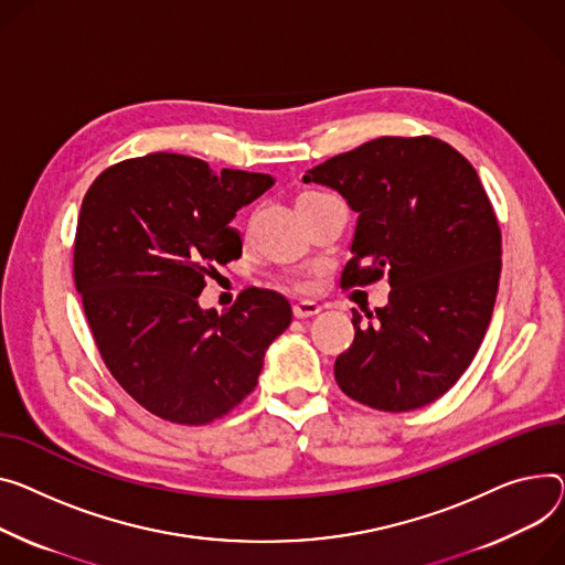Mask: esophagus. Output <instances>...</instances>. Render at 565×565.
I'll return each mask as SVG.
<instances>
[{
	"label": "esophagus",
	"mask_w": 565,
	"mask_h": 565,
	"mask_svg": "<svg viewBox=\"0 0 565 565\" xmlns=\"http://www.w3.org/2000/svg\"><path fill=\"white\" fill-rule=\"evenodd\" d=\"M318 313H320V307L316 302H297V305H292V316L299 318V320L313 318Z\"/></svg>",
	"instance_id": "34e87169"
}]
</instances>
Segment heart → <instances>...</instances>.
Instances as JSON below:
<instances>
[{
    "instance_id": "heart-1",
    "label": "heart",
    "mask_w": 565,
    "mask_h": 565,
    "mask_svg": "<svg viewBox=\"0 0 565 565\" xmlns=\"http://www.w3.org/2000/svg\"><path fill=\"white\" fill-rule=\"evenodd\" d=\"M318 195H322V193H305L299 200H309V198H318ZM295 286L297 288H305V281H295Z\"/></svg>"
}]
</instances>
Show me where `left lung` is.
Instances as JSON below:
<instances>
[{
	"mask_svg": "<svg viewBox=\"0 0 565 565\" xmlns=\"http://www.w3.org/2000/svg\"><path fill=\"white\" fill-rule=\"evenodd\" d=\"M359 213L341 288L388 275V305L352 318L341 391L380 411L431 404L472 363L491 322L502 234L477 170L431 136H382L305 174Z\"/></svg>",
	"mask_w": 565,
	"mask_h": 565,
	"instance_id": "8db88e82",
	"label": "left lung"
}]
</instances>
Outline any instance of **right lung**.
Instances as JSON below:
<instances>
[{
  "label": "right lung",
  "mask_w": 565,
  "mask_h": 565,
  "mask_svg": "<svg viewBox=\"0 0 565 565\" xmlns=\"http://www.w3.org/2000/svg\"><path fill=\"white\" fill-rule=\"evenodd\" d=\"M273 183L159 152L106 168L84 198L74 284L95 345L116 382L168 423L227 416L290 324L288 299L266 288H245L222 313L198 305L217 263L243 252L236 211Z\"/></svg>",
  "instance_id": "obj_1"
}]
</instances>
